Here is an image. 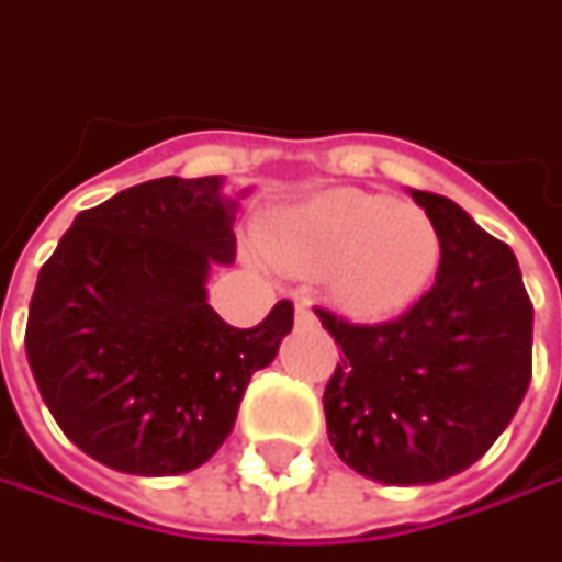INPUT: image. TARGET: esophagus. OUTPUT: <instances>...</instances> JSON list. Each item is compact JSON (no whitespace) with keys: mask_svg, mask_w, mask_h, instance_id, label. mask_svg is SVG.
Segmentation results:
<instances>
[{"mask_svg":"<svg viewBox=\"0 0 562 562\" xmlns=\"http://www.w3.org/2000/svg\"><path fill=\"white\" fill-rule=\"evenodd\" d=\"M315 322H318V318H315L313 306H310L306 300H300V303H296V325H300V328H313Z\"/></svg>","mask_w":562,"mask_h":562,"instance_id":"1","label":"esophagus"}]
</instances>
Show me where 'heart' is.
Returning <instances> with one entry per match:
<instances>
[{
	"instance_id": "b5f03b06",
	"label": "heart",
	"mask_w": 562,
	"mask_h": 562,
	"mask_svg": "<svg viewBox=\"0 0 562 562\" xmlns=\"http://www.w3.org/2000/svg\"><path fill=\"white\" fill-rule=\"evenodd\" d=\"M266 252L278 269L325 274L344 310L387 315L425 291L441 262V237L419 205L331 190L271 227Z\"/></svg>"
}]
</instances>
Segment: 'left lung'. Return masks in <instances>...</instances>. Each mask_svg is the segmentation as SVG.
Wrapping results in <instances>:
<instances>
[{"mask_svg": "<svg viewBox=\"0 0 562 562\" xmlns=\"http://www.w3.org/2000/svg\"><path fill=\"white\" fill-rule=\"evenodd\" d=\"M441 237L435 288L397 318L315 310L344 357L325 387L337 457L384 485H431L482 460L531 381V300L513 249L460 205L409 190Z\"/></svg>", "mask_w": 562, "mask_h": 562, "instance_id": "8db88e82", "label": "left lung"}]
</instances>
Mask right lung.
Instances as JSON below:
<instances>
[{
	"label": "right lung",
	"instance_id": "1",
	"mask_svg": "<svg viewBox=\"0 0 562 562\" xmlns=\"http://www.w3.org/2000/svg\"><path fill=\"white\" fill-rule=\"evenodd\" d=\"M234 212L222 178L146 181L83 209L40 269L27 362L58 428L102 465H203L293 328L291 300L256 328L209 306V269L237 256Z\"/></svg>",
	"mask_w": 562,
	"mask_h": 562
}]
</instances>
